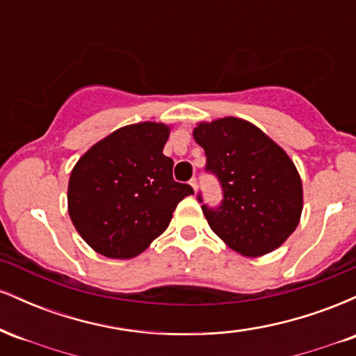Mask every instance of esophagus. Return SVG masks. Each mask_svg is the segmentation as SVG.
I'll list each match as a JSON object with an SVG mask.
<instances>
[{
	"label": "esophagus",
	"mask_w": 356,
	"mask_h": 356,
	"mask_svg": "<svg viewBox=\"0 0 356 356\" xmlns=\"http://www.w3.org/2000/svg\"><path fill=\"white\" fill-rule=\"evenodd\" d=\"M191 187H192V189H194V192H197V187H199V184H197V179H191Z\"/></svg>",
	"instance_id": "34e87169"
}]
</instances>
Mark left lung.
I'll return each mask as SVG.
<instances>
[{"instance_id": "8db88e82", "label": "left lung", "mask_w": 356, "mask_h": 356, "mask_svg": "<svg viewBox=\"0 0 356 356\" xmlns=\"http://www.w3.org/2000/svg\"><path fill=\"white\" fill-rule=\"evenodd\" d=\"M192 136L206 152V170L218 175L224 191L218 209L202 206L214 234L246 257L280 248L303 211V184L289 155L243 118L199 122Z\"/></svg>"}]
</instances>
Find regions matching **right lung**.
Listing matches in <instances>:
<instances>
[{
    "label": "right lung",
    "instance_id": "add662e5",
    "mask_svg": "<svg viewBox=\"0 0 356 356\" xmlns=\"http://www.w3.org/2000/svg\"><path fill=\"white\" fill-rule=\"evenodd\" d=\"M170 125L140 122L117 129L79 159L68 181V214L93 251L130 259L150 246L194 194L172 179L174 161L162 154Z\"/></svg>",
    "mask_w": 356,
    "mask_h": 356
}]
</instances>
